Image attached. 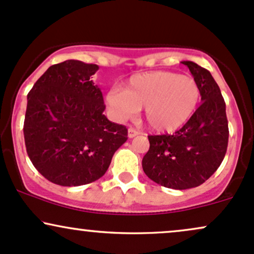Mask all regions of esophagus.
<instances>
[{
    "label": "esophagus",
    "mask_w": 254,
    "mask_h": 254,
    "mask_svg": "<svg viewBox=\"0 0 254 254\" xmlns=\"http://www.w3.org/2000/svg\"><path fill=\"white\" fill-rule=\"evenodd\" d=\"M138 134H139V132L136 129H134V128H128V138L132 139Z\"/></svg>",
    "instance_id": "1"
}]
</instances>
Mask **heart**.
I'll return each mask as SVG.
<instances>
[{
	"mask_svg": "<svg viewBox=\"0 0 254 254\" xmlns=\"http://www.w3.org/2000/svg\"><path fill=\"white\" fill-rule=\"evenodd\" d=\"M200 98L201 90L192 76L156 70L133 75L125 90H110L105 102L120 120L133 118L144 107L145 120L151 129L170 133L189 122Z\"/></svg>",
	"mask_w": 254,
	"mask_h": 254,
	"instance_id": "1",
	"label": "heart"
}]
</instances>
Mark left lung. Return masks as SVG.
I'll list each match as a JSON object with an SVG mask.
<instances>
[{
    "label": "left lung",
    "instance_id": "8db88e82",
    "mask_svg": "<svg viewBox=\"0 0 254 254\" xmlns=\"http://www.w3.org/2000/svg\"><path fill=\"white\" fill-rule=\"evenodd\" d=\"M201 90L200 107L173 135H149L142 158L147 178L173 190L200 186L223 161L228 146L226 103L211 73L192 61H182Z\"/></svg>",
    "mask_w": 254,
    "mask_h": 254
}]
</instances>
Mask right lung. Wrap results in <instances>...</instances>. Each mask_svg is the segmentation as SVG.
I'll return each mask as SVG.
<instances>
[{
  "label": "right lung",
  "instance_id": "add662e5",
  "mask_svg": "<svg viewBox=\"0 0 254 254\" xmlns=\"http://www.w3.org/2000/svg\"><path fill=\"white\" fill-rule=\"evenodd\" d=\"M98 68L78 60L54 64L27 95V155L53 184L72 187L98 180L127 140V128L103 115L101 89L90 79Z\"/></svg>",
  "mask_w": 254,
  "mask_h": 254
}]
</instances>
